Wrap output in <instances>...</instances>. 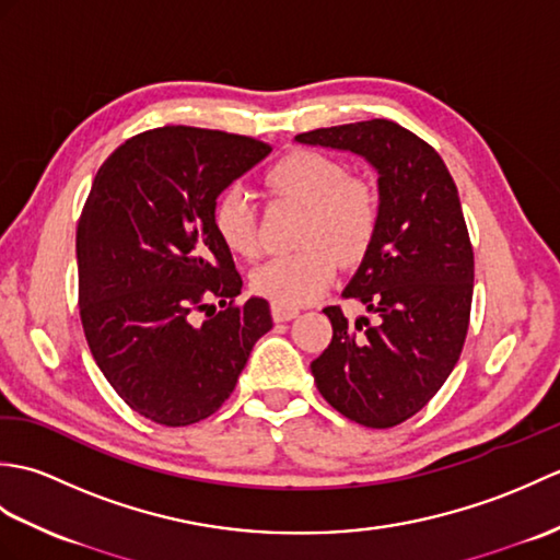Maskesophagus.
Returning a JSON list of instances; mask_svg holds the SVG:
<instances>
[{"mask_svg":"<svg viewBox=\"0 0 560 560\" xmlns=\"http://www.w3.org/2000/svg\"><path fill=\"white\" fill-rule=\"evenodd\" d=\"M295 315H299V307L271 303V317L277 319V323H289V319H293Z\"/></svg>","mask_w":560,"mask_h":560,"instance_id":"esophagus-1","label":"esophagus"}]
</instances>
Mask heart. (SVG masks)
<instances>
[{"instance_id":"obj_1","label":"heart","mask_w":560,"mask_h":560,"mask_svg":"<svg viewBox=\"0 0 560 560\" xmlns=\"http://www.w3.org/2000/svg\"><path fill=\"white\" fill-rule=\"evenodd\" d=\"M265 183L273 195L305 207L299 243L291 255L271 257L253 271V289L281 305H303L327 289L337 265H353L371 247L377 229V195L363 177L349 175L339 159L319 151H291L271 165ZM213 229L231 253L259 255L255 207L241 187L213 201Z\"/></svg>"}]
</instances>
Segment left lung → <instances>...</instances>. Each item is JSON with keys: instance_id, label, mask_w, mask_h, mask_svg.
Wrapping results in <instances>:
<instances>
[{"instance_id": "8db88e82", "label": "left lung", "mask_w": 560, "mask_h": 560, "mask_svg": "<svg viewBox=\"0 0 560 560\" xmlns=\"http://www.w3.org/2000/svg\"><path fill=\"white\" fill-rule=\"evenodd\" d=\"M295 141L351 151L377 171L380 217L343 299L355 323L325 307L329 347L311 363L331 407L368 428H392L443 387L467 339L474 249L455 180L438 151L392 120L303 132Z\"/></svg>"}]
</instances>
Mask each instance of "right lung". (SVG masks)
<instances>
[{
  "label": "right lung",
  "instance_id": "right-lung-1",
  "mask_svg": "<svg viewBox=\"0 0 560 560\" xmlns=\"http://www.w3.org/2000/svg\"><path fill=\"white\" fill-rule=\"evenodd\" d=\"M269 151L171 125L127 139L93 180L77 229L83 335L113 389L153 423L219 411L271 329L265 299L235 303L243 279L213 229V201Z\"/></svg>",
  "mask_w": 560,
  "mask_h": 560
}]
</instances>
